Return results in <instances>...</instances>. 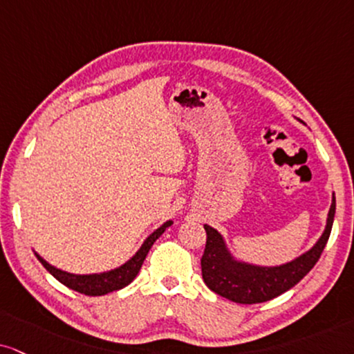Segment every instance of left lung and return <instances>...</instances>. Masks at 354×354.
Instances as JSON below:
<instances>
[{
  "instance_id": "left-lung-1",
  "label": "left lung",
  "mask_w": 354,
  "mask_h": 354,
  "mask_svg": "<svg viewBox=\"0 0 354 354\" xmlns=\"http://www.w3.org/2000/svg\"><path fill=\"white\" fill-rule=\"evenodd\" d=\"M335 208L337 203L333 197L326 228L315 246L297 259L277 268H257V266L238 263L226 251L221 234L212 226L205 225L207 244L200 261L205 283L215 294L236 304H261L279 297L302 281L320 259L333 226Z\"/></svg>"
}]
</instances>
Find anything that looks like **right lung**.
Returning a JSON list of instances; mask_svg holds the SVG:
<instances>
[{"label":"right lung","mask_w":354,"mask_h":354,"mask_svg":"<svg viewBox=\"0 0 354 354\" xmlns=\"http://www.w3.org/2000/svg\"><path fill=\"white\" fill-rule=\"evenodd\" d=\"M170 225H172V221H167V223H164L160 228H157L154 233H152L151 236L144 241L141 250H139L136 254L131 257L128 263L121 266V268L110 270V272L91 274V276H75V274H68V272H64V270H60V269H55L54 266L46 263L41 256L39 254H36V256H37V259L42 263L44 268L49 270V272L57 279V281L62 282L65 287H68V289L80 292V294L90 295V297H95V295H104V294H110V292H113V290L123 289V287H126L128 283L133 282V279L138 276L139 269H141V266L144 263V259H146L151 246L154 244L156 239L164 233L165 228H169Z\"/></svg>","instance_id":"right-lung-1"}]
</instances>
